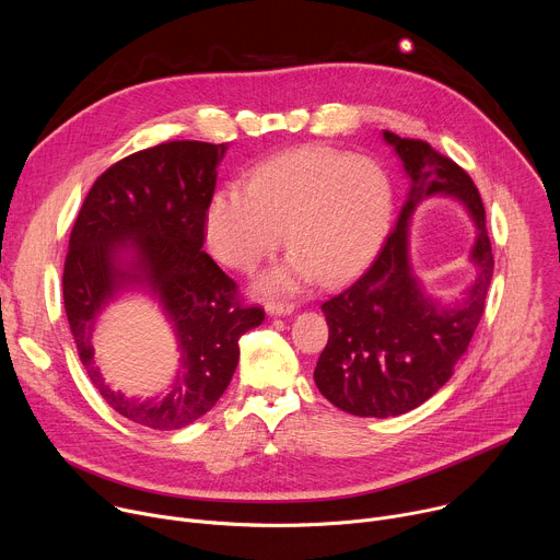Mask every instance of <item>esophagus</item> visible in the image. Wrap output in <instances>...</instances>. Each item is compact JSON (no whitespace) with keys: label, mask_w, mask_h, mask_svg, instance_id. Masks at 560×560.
<instances>
[{"label":"esophagus","mask_w":560,"mask_h":560,"mask_svg":"<svg viewBox=\"0 0 560 560\" xmlns=\"http://www.w3.org/2000/svg\"><path fill=\"white\" fill-rule=\"evenodd\" d=\"M266 312L270 316H288L294 312V305L288 301H270V303H266Z\"/></svg>","instance_id":"34e87169"}]
</instances>
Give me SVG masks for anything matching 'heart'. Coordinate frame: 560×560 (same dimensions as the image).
Instances as JSON below:
<instances>
[{"mask_svg": "<svg viewBox=\"0 0 560 560\" xmlns=\"http://www.w3.org/2000/svg\"><path fill=\"white\" fill-rule=\"evenodd\" d=\"M389 214V182L372 159L303 145L253 168L246 190H217L203 210V236L212 257L238 272H253L285 236L292 250L257 283L275 294L318 277L337 285L361 275Z\"/></svg>", "mask_w": 560, "mask_h": 560, "instance_id": "obj_1", "label": "heart"}]
</instances>
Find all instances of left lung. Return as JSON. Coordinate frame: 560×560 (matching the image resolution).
Returning a JSON list of instances; mask_svg holds the SVG:
<instances>
[{"label":"left lung","mask_w":560,"mask_h":560,"mask_svg":"<svg viewBox=\"0 0 560 560\" xmlns=\"http://www.w3.org/2000/svg\"><path fill=\"white\" fill-rule=\"evenodd\" d=\"M383 141L401 159L408 197L368 272L322 305L330 339L314 368L332 406L374 419L419 408L450 381L481 322L494 270L486 208L467 173L425 141L387 130ZM432 196L458 200L477 230L469 257L477 277L450 304L424 292L409 259L413 212Z\"/></svg>","instance_id":"8db88e82"}]
</instances>
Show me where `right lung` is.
Listing matches in <instances>:
<instances>
[{
  "label": "right lung",
  "instance_id": "add662e5",
  "mask_svg": "<svg viewBox=\"0 0 560 560\" xmlns=\"http://www.w3.org/2000/svg\"><path fill=\"white\" fill-rule=\"evenodd\" d=\"M225 150L168 141L121 159L93 184L70 232L63 307L79 359L106 404L150 430H179L210 412L236 370L238 339L266 316L238 303L234 281L201 250ZM128 291L150 295L178 339V374L150 399L110 388L94 363L96 322Z\"/></svg>",
  "mask_w": 560,
  "mask_h": 560
}]
</instances>
